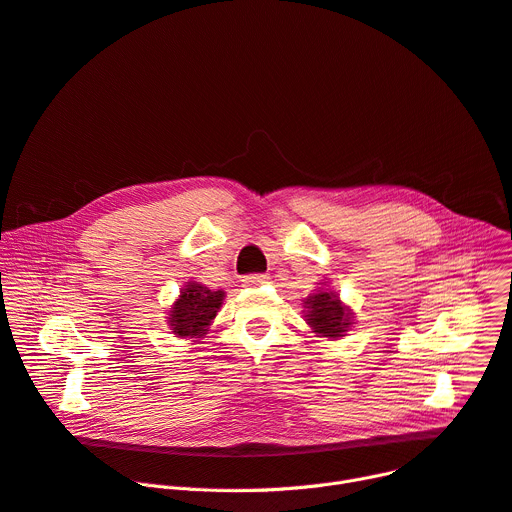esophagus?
I'll use <instances>...</instances> for the list:
<instances>
[{
  "label": "esophagus",
  "mask_w": 512,
  "mask_h": 512,
  "mask_svg": "<svg viewBox=\"0 0 512 512\" xmlns=\"http://www.w3.org/2000/svg\"><path fill=\"white\" fill-rule=\"evenodd\" d=\"M242 283H244L246 287H260V285H266V283H268V277H266V275H246V277L242 279Z\"/></svg>",
  "instance_id": "obj_1"
}]
</instances>
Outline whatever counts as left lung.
<instances>
[{
  "mask_svg": "<svg viewBox=\"0 0 512 512\" xmlns=\"http://www.w3.org/2000/svg\"><path fill=\"white\" fill-rule=\"evenodd\" d=\"M306 320L312 326V333L326 339L345 337L353 324L351 310L341 302L335 291L320 289L306 297Z\"/></svg>",
  "mask_w": 512,
  "mask_h": 512,
  "instance_id": "obj_1",
  "label": "left lung"
}]
</instances>
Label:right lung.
<instances>
[{"mask_svg": "<svg viewBox=\"0 0 512 512\" xmlns=\"http://www.w3.org/2000/svg\"><path fill=\"white\" fill-rule=\"evenodd\" d=\"M225 291H213L200 283H188L169 308V326L175 337L200 339L223 306Z\"/></svg>", "mask_w": 512, "mask_h": 512, "instance_id": "obj_1", "label": "right lung"}]
</instances>
